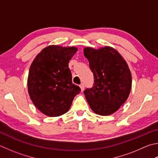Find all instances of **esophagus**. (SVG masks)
Here are the masks:
<instances>
[{
	"mask_svg": "<svg viewBox=\"0 0 158 158\" xmlns=\"http://www.w3.org/2000/svg\"><path fill=\"white\" fill-rule=\"evenodd\" d=\"M80 88H81V90L83 91L84 90V88H85V85L84 84H80Z\"/></svg>",
	"mask_w": 158,
	"mask_h": 158,
	"instance_id": "34e87169",
	"label": "esophagus"
}]
</instances>
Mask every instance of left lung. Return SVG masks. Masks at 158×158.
Segmentation results:
<instances>
[{"label": "left lung", "mask_w": 158, "mask_h": 158, "mask_svg": "<svg viewBox=\"0 0 158 158\" xmlns=\"http://www.w3.org/2000/svg\"><path fill=\"white\" fill-rule=\"evenodd\" d=\"M84 52L94 76L93 86L84 92L88 104L97 114H113L124 104L131 92L132 77L127 62L110 47L86 48Z\"/></svg>", "instance_id": "left-lung-1"}]
</instances>
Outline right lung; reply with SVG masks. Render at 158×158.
<instances>
[{"label":"right lung","instance_id":"add662e5","mask_svg":"<svg viewBox=\"0 0 158 158\" xmlns=\"http://www.w3.org/2000/svg\"><path fill=\"white\" fill-rule=\"evenodd\" d=\"M77 48L50 45L44 48L31 64L27 79L33 104L43 113L56 117L67 113L74 97L81 92L73 84L68 63Z\"/></svg>","mask_w":158,"mask_h":158}]
</instances>
